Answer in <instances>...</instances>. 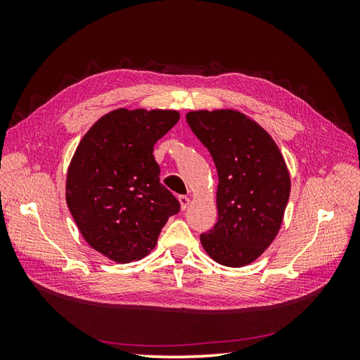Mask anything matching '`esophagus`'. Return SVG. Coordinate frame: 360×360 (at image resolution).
I'll return each mask as SVG.
<instances>
[{"label":"esophagus","mask_w":360,"mask_h":360,"mask_svg":"<svg viewBox=\"0 0 360 360\" xmlns=\"http://www.w3.org/2000/svg\"><path fill=\"white\" fill-rule=\"evenodd\" d=\"M179 201H180V207L181 210H186L189 204H191V198L189 197H184V195H181V197H179Z\"/></svg>","instance_id":"34e87169"}]
</instances>
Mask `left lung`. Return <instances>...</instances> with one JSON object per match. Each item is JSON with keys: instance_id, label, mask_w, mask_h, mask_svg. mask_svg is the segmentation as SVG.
I'll return each instance as SVG.
<instances>
[{"instance_id": "8db88e82", "label": "left lung", "mask_w": 360, "mask_h": 360, "mask_svg": "<svg viewBox=\"0 0 360 360\" xmlns=\"http://www.w3.org/2000/svg\"><path fill=\"white\" fill-rule=\"evenodd\" d=\"M186 122L217 171V222L201 234L216 263L243 267L275 240L290 198V171L279 147L255 120L236 110L189 111Z\"/></svg>"}]
</instances>
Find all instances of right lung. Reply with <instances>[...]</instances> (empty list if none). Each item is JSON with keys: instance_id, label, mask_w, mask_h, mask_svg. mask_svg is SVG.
I'll list each match as a JSON object with an SVG mask.
<instances>
[{"instance_id": "right-lung-1", "label": "right lung", "mask_w": 360, "mask_h": 360, "mask_svg": "<svg viewBox=\"0 0 360 360\" xmlns=\"http://www.w3.org/2000/svg\"><path fill=\"white\" fill-rule=\"evenodd\" d=\"M174 110L105 114L75 150L66 177V202L84 240L115 263L155 249L168 217L180 210L160 183L153 147L179 122Z\"/></svg>"}]
</instances>
